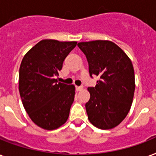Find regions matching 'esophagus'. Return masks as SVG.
<instances>
[{"mask_svg": "<svg viewBox=\"0 0 156 156\" xmlns=\"http://www.w3.org/2000/svg\"><path fill=\"white\" fill-rule=\"evenodd\" d=\"M76 89H77V91H81V90H83V86H77L76 87Z\"/></svg>", "mask_w": 156, "mask_h": 156, "instance_id": "1", "label": "esophagus"}]
</instances>
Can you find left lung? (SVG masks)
Wrapping results in <instances>:
<instances>
[{
  "instance_id": "1",
  "label": "left lung",
  "mask_w": 156,
  "mask_h": 156,
  "mask_svg": "<svg viewBox=\"0 0 156 156\" xmlns=\"http://www.w3.org/2000/svg\"><path fill=\"white\" fill-rule=\"evenodd\" d=\"M78 46L86 55L91 77L100 78L96 87L87 88L89 121L104 130L115 128L128 115L133 100L135 75L132 61L110 41H83Z\"/></svg>"
}]
</instances>
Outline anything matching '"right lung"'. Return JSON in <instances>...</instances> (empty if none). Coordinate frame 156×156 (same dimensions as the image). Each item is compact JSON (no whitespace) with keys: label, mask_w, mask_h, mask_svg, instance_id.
<instances>
[{"label":"right lung","mask_w":156,"mask_h":156,"mask_svg":"<svg viewBox=\"0 0 156 156\" xmlns=\"http://www.w3.org/2000/svg\"><path fill=\"white\" fill-rule=\"evenodd\" d=\"M77 41L41 40L25 54L20 67L19 90L31 120L46 130L62 126L69 115L75 86L58 83L63 62Z\"/></svg>","instance_id":"1"}]
</instances>
